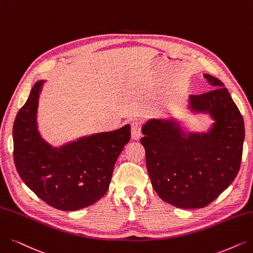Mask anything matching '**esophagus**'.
Wrapping results in <instances>:
<instances>
[{"instance_id": "obj_1", "label": "esophagus", "mask_w": 253, "mask_h": 253, "mask_svg": "<svg viewBox=\"0 0 253 253\" xmlns=\"http://www.w3.org/2000/svg\"><path fill=\"white\" fill-rule=\"evenodd\" d=\"M130 132H132V139L139 140L141 137V125L138 121H133L130 124Z\"/></svg>"}]
</instances>
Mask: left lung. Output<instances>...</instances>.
Returning a JSON list of instances; mask_svg holds the SVG:
<instances>
[{
  "label": "left lung",
  "instance_id": "obj_1",
  "mask_svg": "<svg viewBox=\"0 0 253 253\" xmlns=\"http://www.w3.org/2000/svg\"><path fill=\"white\" fill-rule=\"evenodd\" d=\"M204 77L215 89L190 95L189 108L214 119L207 133H186L175 119H149L142 126L151 185L161 199L180 209L214 201L236 178L243 153V117L224 84Z\"/></svg>",
  "mask_w": 253,
  "mask_h": 253
}]
</instances>
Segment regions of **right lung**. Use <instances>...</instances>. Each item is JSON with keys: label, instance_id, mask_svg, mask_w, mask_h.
<instances>
[{"label": "right lung", "instance_id": "1", "mask_svg": "<svg viewBox=\"0 0 253 253\" xmlns=\"http://www.w3.org/2000/svg\"><path fill=\"white\" fill-rule=\"evenodd\" d=\"M44 81L33 86L13 125V158L24 183L48 206L77 211L95 204L109 189L115 162L129 142L130 126L50 146L37 128V107Z\"/></svg>", "mask_w": 253, "mask_h": 253}]
</instances>
